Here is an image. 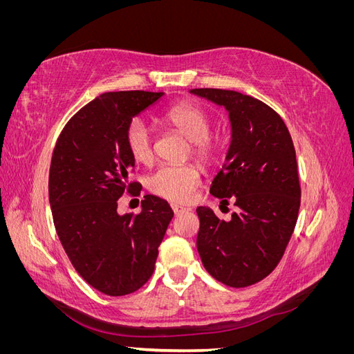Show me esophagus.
<instances>
[{
  "mask_svg": "<svg viewBox=\"0 0 354 354\" xmlns=\"http://www.w3.org/2000/svg\"><path fill=\"white\" fill-rule=\"evenodd\" d=\"M171 208H173V211H174L176 216H178V214H183V212L189 211V208H186V207H181V205H177V203H171Z\"/></svg>",
  "mask_w": 354,
  "mask_h": 354,
  "instance_id": "34e87169",
  "label": "esophagus"
}]
</instances>
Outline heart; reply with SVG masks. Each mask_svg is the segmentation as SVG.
<instances>
[{
    "label": "heart",
    "instance_id": "1",
    "mask_svg": "<svg viewBox=\"0 0 354 354\" xmlns=\"http://www.w3.org/2000/svg\"><path fill=\"white\" fill-rule=\"evenodd\" d=\"M164 121L192 143V152L202 160L209 162L216 153V145L209 138L211 120L208 113L195 103H180L168 109ZM153 131L142 118L127 125L125 145L128 152L140 164L151 162L153 158ZM201 176L192 165H162L147 178V187L152 194L173 201L186 202L199 185Z\"/></svg>",
    "mask_w": 354,
    "mask_h": 354
}]
</instances>
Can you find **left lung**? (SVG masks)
I'll list each match as a JSON object with an SVG mask.
<instances>
[{"instance_id": "left-lung-1", "label": "left lung", "mask_w": 354, "mask_h": 354, "mask_svg": "<svg viewBox=\"0 0 354 354\" xmlns=\"http://www.w3.org/2000/svg\"><path fill=\"white\" fill-rule=\"evenodd\" d=\"M189 93L229 113L230 145L209 192L239 208L230 221L208 207L196 208L198 252L214 279L250 286L274 270L295 227L301 189L292 138L282 118L251 95L218 88Z\"/></svg>"}]
</instances>
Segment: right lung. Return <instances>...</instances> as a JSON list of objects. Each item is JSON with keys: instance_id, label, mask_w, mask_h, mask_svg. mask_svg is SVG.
<instances>
[{"instance_id": "obj_1", "label": "right lung", "mask_w": 354, "mask_h": 354, "mask_svg": "<svg viewBox=\"0 0 354 354\" xmlns=\"http://www.w3.org/2000/svg\"><path fill=\"white\" fill-rule=\"evenodd\" d=\"M162 95H99L71 118L53 152L48 196L57 236L82 279L111 297L149 281L174 217L168 202L153 195L145 196L137 216L118 214V199L138 186L128 181L136 159L125 145L127 125Z\"/></svg>"}]
</instances>
